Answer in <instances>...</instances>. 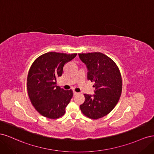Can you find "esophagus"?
<instances>
[{
  "label": "esophagus",
  "mask_w": 154,
  "mask_h": 154,
  "mask_svg": "<svg viewBox=\"0 0 154 154\" xmlns=\"http://www.w3.org/2000/svg\"><path fill=\"white\" fill-rule=\"evenodd\" d=\"M73 94L74 95V96H75V95H77V94H78V92H76V91H73Z\"/></svg>",
  "instance_id": "obj_1"
}]
</instances>
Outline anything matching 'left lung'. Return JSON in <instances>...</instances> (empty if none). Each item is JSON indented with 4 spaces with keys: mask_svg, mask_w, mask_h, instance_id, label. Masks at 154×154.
<instances>
[{
    "mask_svg": "<svg viewBox=\"0 0 154 154\" xmlns=\"http://www.w3.org/2000/svg\"><path fill=\"white\" fill-rule=\"evenodd\" d=\"M87 67V79L94 82V94H84L80 106L82 113L93 119L109 114L118 103L122 91L119 69L112 60L101 53L78 54Z\"/></svg>",
    "mask_w": 154,
    "mask_h": 154,
    "instance_id": "8db88e82",
    "label": "left lung"
}]
</instances>
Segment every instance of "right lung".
<instances>
[{
    "instance_id": "1",
    "label": "right lung",
    "mask_w": 154,
    "mask_h": 154,
    "mask_svg": "<svg viewBox=\"0 0 154 154\" xmlns=\"http://www.w3.org/2000/svg\"><path fill=\"white\" fill-rule=\"evenodd\" d=\"M76 55L49 52L31 65L27 79V93L35 109L44 117L57 119L66 112L73 92L57 86V78L62 76L64 65Z\"/></svg>"
}]
</instances>
